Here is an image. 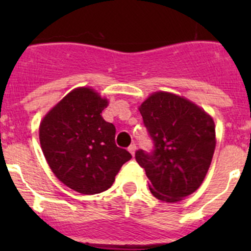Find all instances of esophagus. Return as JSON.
<instances>
[{"label": "esophagus", "instance_id": "obj_1", "mask_svg": "<svg viewBox=\"0 0 251 251\" xmlns=\"http://www.w3.org/2000/svg\"><path fill=\"white\" fill-rule=\"evenodd\" d=\"M128 151H130L131 154H132V156L135 155V151H136V144H131L130 147H128Z\"/></svg>", "mask_w": 251, "mask_h": 251}]
</instances>
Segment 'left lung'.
I'll return each mask as SVG.
<instances>
[{
  "mask_svg": "<svg viewBox=\"0 0 251 251\" xmlns=\"http://www.w3.org/2000/svg\"><path fill=\"white\" fill-rule=\"evenodd\" d=\"M153 149H138L136 161L151 181V194L168 203L181 201L199 188L215 151V124L198 105L158 92L140 107Z\"/></svg>",
  "mask_w": 251,
  "mask_h": 251,
  "instance_id": "obj_1",
  "label": "left lung"
}]
</instances>
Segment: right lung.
<instances>
[{"instance_id": "right-lung-1", "label": "right lung", "mask_w": 251, "mask_h": 251, "mask_svg": "<svg viewBox=\"0 0 251 251\" xmlns=\"http://www.w3.org/2000/svg\"><path fill=\"white\" fill-rule=\"evenodd\" d=\"M107 105L108 100L91 88H76L40 125V143L50 170L81 194L107 191L132 158L115 144V126L102 118Z\"/></svg>"}]
</instances>
